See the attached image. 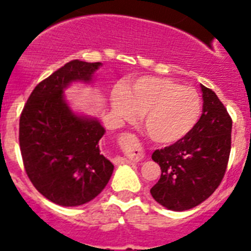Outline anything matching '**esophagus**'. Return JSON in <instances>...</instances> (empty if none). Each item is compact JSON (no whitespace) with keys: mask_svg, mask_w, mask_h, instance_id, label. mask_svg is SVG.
<instances>
[{"mask_svg":"<svg viewBox=\"0 0 251 251\" xmlns=\"http://www.w3.org/2000/svg\"><path fill=\"white\" fill-rule=\"evenodd\" d=\"M115 164L123 165V164H132V162L128 161L127 159H124V157H117V159H115Z\"/></svg>","mask_w":251,"mask_h":251,"instance_id":"obj_1","label":"esophagus"}]
</instances>
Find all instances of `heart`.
I'll list each match as a JSON object with an SVG mask.
<instances>
[{
    "mask_svg": "<svg viewBox=\"0 0 251 251\" xmlns=\"http://www.w3.org/2000/svg\"><path fill=\"white\" fill-rule=\"evenodd\" d=\"M114 114L120 120L132 121L144 115L149 136L157 144L171 145L181 141L200 121L201 96L194 87L166 77L144 76L125 89L111 94Z\"/></svg>",
    "mask_w": 251,
    "mask_h": 251,
    "instance_id": "heart-1",
    "label": "heart"
}]
</instances>
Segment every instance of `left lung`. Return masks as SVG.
<instances>
[{"mask_svg": "<svg viewBox=\"0 0 251 251\" xmlns=\"http://www.w3.org/2000/svg\"><path fill=\"white\" fill-rule=\"evenodd\" d=\"M202 115L181 141L155 150L160 180L151 195L169 210L184 211L205 201L224 177L231 149L232 120L213 90L201 85Z\"/></svg>", "mask_w": 251, "mask_h": 251, "instance_id": "8db88e82", "label": "left lung"}]
</instances>
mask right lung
Listing matches in <instances>:
<instances>
[{"mask_svg":"<svg viewBox=\"0 0 251 251\" xmlns=\"http://www.w3.org/2000/svg\"><path fill=\"white\" fill-rule=\"evenodd\" d=\"M100 62L72 60L42 80L20 116V149L28 179L50 201L77 206L95 199L109 182L114 165L100 151L105 128L76 116L64 100L72 81H91Z\"/></svg>","mask_w":251,"mask_h":251,"instance_id":"1","label":"right lung"}]
</instances>
